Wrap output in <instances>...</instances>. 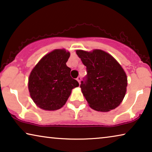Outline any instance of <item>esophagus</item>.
Instances as JSON below:
<instances>
[{
	"label": "esophagus",
	"mask_w": 152,
	"mask_h": 152,
	"mask_svg": "<svg viewBox=\"0 0 152 152\" xmlns=\"http://www.w3.org/2000/svg\"><path fill=\"white\" fill-rule=\"evenodd\" d=\"M76 80H77V81H78V82L79 83V84H80V80H81V78H80V77H78V78H76Z\"/></svg>",
	"instance_id": "esophagus-1"
}]
</instances>
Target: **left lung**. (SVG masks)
Instances as JSON below:
<instances>
[{"instance_id": "1", "label": "left lung", "mask_w": 152, "mask_h": 152, "mask_svg": "<svg viewBox=\"0 0 152 152\" xmlns=\"http://www.w3.org/2000/svg\"><path fill=\"white\" fill-rule=\"evenodd\" d=\"M76 54L87 67V74L80 87L89 107L98 112L114 110L127 91V78L123 67L102 50H76Z\"/></svg>"}]
</instances>
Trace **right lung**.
<instances>
[{
	"instance_id": "add662e5",
	"label": "right lung",
	"mask_w": 152,
	"mask_h": 152,
	"mask_svg": "<svg viewBox=\"0 0 152 152\" xmlns=\"http://www.w3.org/2000/svg\"><path fill=\"white\" fill-rule=\"evenodd\" d=\"M70 53L65 49L55 50L40 60L31 72L28 80L29 94L38 107L54 111L61 109L78 87V81L70 76L66 63Z\"/></svg>"
}]
</instances>
